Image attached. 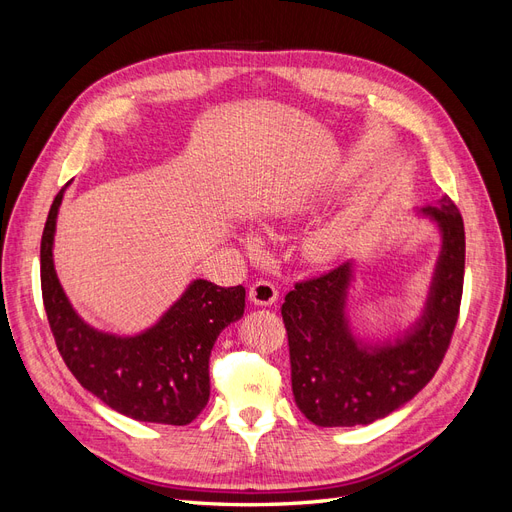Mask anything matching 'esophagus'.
I'll return each mask as SVG.
<instances>
[{
    "instance_id": "34e87169",
    "label": "esophagus",
    "mask_w": 512,
    "mask_h": 512,
    "mask_svg": "<svg viewBox=\"0 0 512 512\" xmlns=\"http://www.w3.org/2000/svg\"><path fill=\"white\" fill-rule=\"evenodd\" d=\"M250 301L254 305H273L277 301V288L267 280H258L250 286Z\"/></svg>"
}]
</instances>
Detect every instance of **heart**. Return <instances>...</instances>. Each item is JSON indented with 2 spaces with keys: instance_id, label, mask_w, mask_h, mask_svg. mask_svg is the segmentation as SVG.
Returning <instances> with one entry per match:
<instances>
[{
  "instance_id": "heart-1",
  "label": "heart",
  "mask_w": 512,
  "mask_h": 512,
  "mask_svg": "<svg viewBox=\"0 0 512 512\" xmlns=\"http://www.w3.org/2000/svg\"><path fill=\"white\" fill-rule=\"evenodd\" d=\"M252 247L256 245L254 239L247 241ZM339 247V235L335 228H322L318 232H314L312 237L307 239L305 243V254L309 260H316V262H322V260H329Z\"/></svg>"
}]
</instances>
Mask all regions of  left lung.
Instances as JSON below:
<instances>
[{
	"instance_id": "8db88e82",
	"label": "left lung",
	"mask_w": 512,
	"mask_h": 512,
	"mask_svg": "<svg viewBox=\"0 0 512 512\" xmlns=\"http://www.w3.org/2000/svg\"><path fill=\"white\" fill-rule=\"evenodd\" d=\"M423 213L438 220L442 252L425 314L395 344L361 346L346 320L352 265L294 284L282 305L292 393L318 427L369 425L410 401L436 374L457 327L466 269V230L444 196Z\"/></svg>"
}]
</instances>
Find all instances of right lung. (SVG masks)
Listing matches in <instances>:
<instances>
[{
	"label": "right lung",
	"instance_id": "add662e5",
	"mask_svg": "<svg viewBox=\"0 0 512 512\" xmlns=\"http://www.w3.org/2000/svg\"><path fill=\"white\" fill-rule=\"evenodd\" d=\"M61 188L40 243L42 301L61 359L89 393L134 421L190 425L209 401V356L218 335L243 316L245 288L196 280L156 327L117 337L74 312L53 265Z\"/></svg>",
	"mask_w": 512,
	"mask_h": 512
}]
</instances>
